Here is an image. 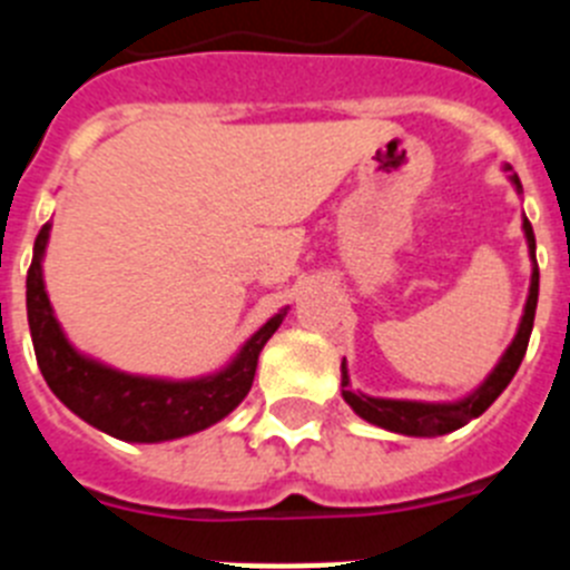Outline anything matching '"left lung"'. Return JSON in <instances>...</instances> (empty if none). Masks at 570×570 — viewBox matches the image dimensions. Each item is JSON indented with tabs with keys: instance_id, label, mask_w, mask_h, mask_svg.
Returning <instances> with one entry per match:
<instances>
[{
	"instance_id": "obj_1",
	"label": "left lung",
	"mask_w": 570,
	"mask_h": 570,
	"mask_svg": "<svg viewBox=\"0 0 570 570\" xmlns=\"http://www.w3.org/2000/svg\"><path fill=\"white\" fill-rule=\"evenodd\" d=\"M505 170H511L505 165ZM517 188V194H522L520 176H508ZM522 230H525L528 254H531L533 271H531V288H528L525 311H522L520 328L517 336L511 340V345L505 347L502 360L493 365L491 374L485 376L476 391H471L468 396L456 402H416V400H382V396H367L362 391H351V376H347V367L342 362V400L354 407V414H360L362 420L371 422V425H380L385 431H394V434L405 436H442L451 434L456 428L468 425L471 420H476L480 414H485L491 402L502 394L508 387V382L513 380L517 367H520L522 356L528 351V340H531L533 331V314H537V296H540V268H537V239H533V228L528 223V216H522Z\"/></svg>"
}]
</instances>
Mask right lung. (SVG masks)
Returning <instances> with one entry per match:
<instances>
[{"label":"right lung","mask_w":570,"mask_h":570,"mask_svg":"<svg viewBox=\"0 0 570 570\" xmlns=\"http://www.w3.org/2000/svg\"><path fill=\"white\" fill-rule=\"evenodd\" d=\"M50 223L33 242L28 271V325L39 371L65 407L79 420L125 442H168L216 425L234 411L254 385L256 362L265 342L279 328L288 308L271 316L239 354L216 374L196 380H159L125 374L70 345L50 308L45 291L42 259L48 248Z\"/></svg>","instance_id":"add662e5"}]
</instances>
